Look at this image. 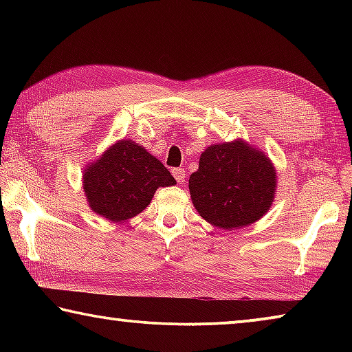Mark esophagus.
<instances>
[{
    "label": "esophagus",
    "mask_w": 352,
    "mask_h": 352,
    "mask_svg": "<svg viewBox=\"0 0 352 352\" xmlns=\"http://www.w3.org/2000/svg\"><path fill=\"white\" fill-rule=\"evenodd\" d=\"M172 175H174L177 183L183 184L184 178H186V170H184L183 168H175V169H172Z\"/></svg>",
    "instance_id": "obj_1"
}]
</instances>
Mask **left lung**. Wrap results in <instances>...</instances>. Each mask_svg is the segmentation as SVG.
Returning <instances> with one entry per match:
<instances>
[{"instance_id": "1", "label": "left lung", "mask_w": 352, "mask_h": 352, "mask_svg": "<svg viewBox=\"0 0 352 352\" xmlns=\"http://www.w3.org/2000/svg\"><path fill=\"white\" fill-rule=\"evenodd\" d=\"M275 188L276 175L269 158L242 141L208 147L199 170L189 177L195 210L223 230L247 226L264 216Z\"/></svg>"}]
</instances>
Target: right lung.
<instances>
[{"instance_id": "1", "label": "right lung", "mask_w": 352, "mask_h": 352, "mask_svg": "<svg viewBox=\"0 0 352 352\" xmlns=\"http://www.w3.org/2000/svg\"><path fill=\"white\" fill-rule=\"evenodd\" d=\"M174 177L153 155L133 141H119L85 169L83 189L91 210L113 222L140 214L160 186Z\"/></svg>"}]
</instances>
